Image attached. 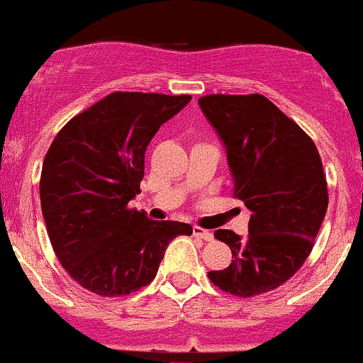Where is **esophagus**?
Wrapping results in <instances>:
<instances>
[{"label":"esophagus","instance_id":"obj_1","mask_svg":"<svg viewBox=\"0 0 363 363\" xmlns=\"http://www.w3.org/2000/svg\"><path fill=\"white\" fill-rule=\"evenodd\" d=\"M193 235L196 236V238L205 240V242H212V240H213L212 233L207 231V230H203V228H200V226H194L193 228Z\"/></svg>","mask_w":363,"mask_h":363}]
</instances>
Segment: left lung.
<instances>
[{
    "label": "left lung",
    "instance_id": "8db88e82",
    "mask_svg": "<svg viewBox=\"0 0 363 363\" xmlns=\"http://www.w3.org/2000/svg\"><path fill=\"white\" fill-rule=\"evenodd\" d=\"M198 104L226 146L233 196L250 211L243 238L216 231L233 259L208 278L236 297L269 292L297 273L315 245L329 205L322 158L311 137L264 95L211 94Z\"/></svg>",
    "mask_w": 363,
    "mask_h": 363
}]
</instances>
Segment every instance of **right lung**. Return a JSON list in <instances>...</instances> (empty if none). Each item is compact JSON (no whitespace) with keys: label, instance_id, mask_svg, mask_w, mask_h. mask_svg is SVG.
Listing matches in <instances>:
<instances>
[{"label":"right lung","instance_id":"add662e5","mask_svg":"<svg viewBox=\"0 0 363 363\" xmlns=\"http://www.w3.org/2000/svg\"><path fill=\"white\" fill-rule=\"evenodd\" d=\"M191 95L113 91L71 118L48 147L40 179L52 249L83 289L128 296L151 284L165 249L193 228L128 207L140 193L144 155L162 123Z\"/></svg>","mask_w":363,"mask_h":363}]
</instances>
